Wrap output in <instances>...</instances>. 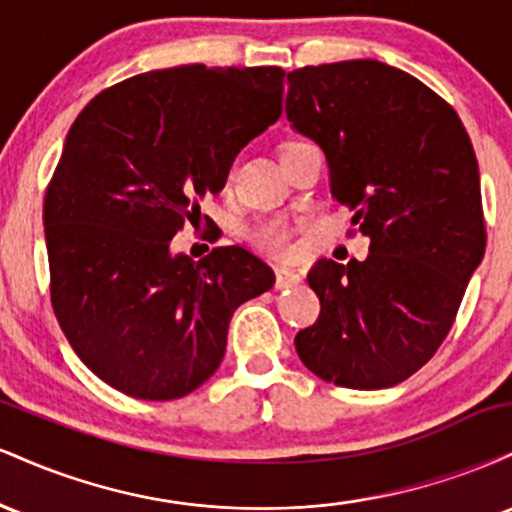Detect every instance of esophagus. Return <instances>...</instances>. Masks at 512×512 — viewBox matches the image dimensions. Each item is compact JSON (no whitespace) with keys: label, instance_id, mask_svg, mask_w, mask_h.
<instances>
[{"label":"esophagus","instance_id":"1","mask_svg":"<svg viewBox=\"0 0 512 512\" xmlns=\"http://www.w3.org/2000/svg\"><path fill=\"white\" fill-rule=\"evenodd\" d=\"M276 289H291V286L301 284V274H296L289 267H276Z\"/></svg>","mask_w":512,"mask_h":512}]
</instances>
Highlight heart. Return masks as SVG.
I'll return each instance as SVG.
<instances>
[{"instance_id": "1", "label": "heart", "mask_w": 512, "mask_h": 512, "mask_svg": "<svg viewBox=\"0 0 512 512\" xmlns=\"http://www.w3.org/2000/svg\"><path fill=\"white\" fill-rule=\"evenodd\" d=\"M291 233L293 231L289 221L284 219H260L245 228V238H248V243H252L260 250L274 252V255H281V252L289 250Z\"/></svg>"}]
</instances>
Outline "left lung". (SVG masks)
I'll list each match as a JSON object with an SVG mask.
<instances>
[{
  "mask_svg": "<svg viewBox=\"0 0 512 512\" xmlns=\"http://www.w3.org/2000/svg\"><path fill=\"white\" fill-rule=\"evenodd\" d=\"M286 81V117L325 151L332 197L370 238L363 262L310 269L320 317L296 351L327 383L392 387L436 354L484 257L477 156L452 105L390 64H320Z\"/></svg>",
  "mask_w": 512,
  "mask_h": 512,
  "instance_id": "8db88e82",
  "label": "left lung"
}]
</instances>
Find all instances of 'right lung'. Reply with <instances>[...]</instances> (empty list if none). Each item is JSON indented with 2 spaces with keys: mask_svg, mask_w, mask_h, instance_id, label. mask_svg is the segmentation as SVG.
Segmentation results:
<instances>
[{
  "mask_svg": "<svg viewBox=\"0 0 512 512\" xmlns=\"http://www.w3.org/2000/svg\"><path fill=\"white\" fill-rule=\"evenodd\" d=\"M284 69H158L81 110L45 192L50 298L76 356L137 399H178L226 354L238 305L274 286L240 245L192 262L170 240L281 115Z\"/></svg>",
  "mask_w": 512,
  "mask_h": 512,
  "instance_id": "obj_1",
  "label": "right lung"
}]
</instances>
